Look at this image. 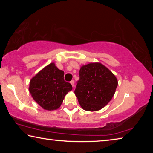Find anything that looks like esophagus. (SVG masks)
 Segmentation results:
<instances>
[{
  "label": "esophagus",
  "instance_id": "obj_1",
  "mask_svg": "<svg viewBox=\"0 0 153 153\" xmlns=\"http://www.w3.org/2000/svg\"><path fill=\"white\" fill-rule=\"evenodd\" d=\"M70 83H71V84L72 85V86H73V87L75 86V82H74V80H71V81L70 82Z\"/></svg>",
  "mask_w": 153,
  "mask_h": 153
}]
</instances>
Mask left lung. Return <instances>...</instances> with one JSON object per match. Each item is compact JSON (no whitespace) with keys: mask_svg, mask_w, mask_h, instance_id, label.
I'll list each match as a JSON object with an SVG mask.
<instances>
[{"mask_svg":"<svg viewBox=\"0 0 153 153\" xmlns=\"http://www.w3.org/2000/svg\"><path fill=\"white\" fill-rule=\"evenodd\" d=\"M75 94L83 109L97 111L112 99L118 82L112 72L100 63L81 67Z\"/></svg>","mask_w":153,"mask_h":153,"instance_id":"left-lung-1","label":"left lung"}]
</instances>
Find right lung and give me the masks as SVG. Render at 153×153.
I'll use <instances>...</instances> for the list:
<instances>
[{
  "label": "right lung",
  "mask_w": 153,
  "mask_h": 153,
  "mask_svg": "<svg viewBox=\"0 0 153 153\" xmlns=\"http://www.w3.org/2000/svg\"><path fill=\"white\" fill-rule=\"evenodd\" d=\"M72 90L70 83L64 80V71L51 63L36 76L30 82L29 90L33 100L48 111L60 107L65 96Z\"/></svg>",
  "instance_id": "1"
}]
</instances>
